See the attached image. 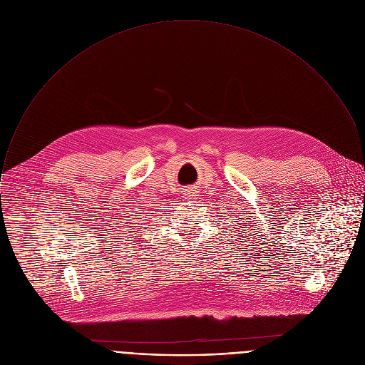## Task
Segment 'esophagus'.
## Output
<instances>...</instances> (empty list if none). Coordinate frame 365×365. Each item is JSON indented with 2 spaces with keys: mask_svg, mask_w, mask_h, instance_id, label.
I'll return each mask as SVG.
<instances>
[{
  "mask_svg": "<svg viewBox=\"0 0 365 365\" xmlns=\"http://www.w3.org/2000/svg\"><path fill=\"white\" fill-rule=\"evenodd\" d=\"M182 195H184V198H185L187 201H191V200H194V198L197 197V191L192 190V188H188V190H184V191H182Z\"/></svg>",
  "mask_w": 365,
  "mask_h": 365,
  "instance_id": "34e87169",
  "label": "esophagus"
}]
</instances>
